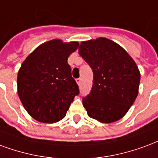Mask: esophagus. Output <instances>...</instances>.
<instances>
[{
	"label": "esophagus",
	"instance_id": "1",
	"mask_svg": "<svg viewBox=\"0 0 158 158\" xmlns=\"http://www.w3.org/2000/svg\"><path fill=\"white\" fill-rule=\"evenodd\" d=\"M76 81H77V82L78 85H81V78H77Z\"/></svg>",
	"mask_w": 158,
	"mask_h": 158
}]
</instances>
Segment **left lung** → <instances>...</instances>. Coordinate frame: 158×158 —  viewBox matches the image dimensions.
<instances>
[{
    "instance_id": "obj_1",
    "label": "left lung",
    "mask_w": 158,
    "mask_h": 158,
    "mask_svg": "<svg viewBox=\"0 0 158 158\" xmlns=\"http://www.w3.org/2000/svg\"><path fill=\"white\" fill-rule=\"evenodd\" d=\"M78 51L93 73L92 90L82 98L88 116L102 123L120 119L137 97L140 75L135 62L105 38L84 41Z\"/></svg>"
}]
</instances>
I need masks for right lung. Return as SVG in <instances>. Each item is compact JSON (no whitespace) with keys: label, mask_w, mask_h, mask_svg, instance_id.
<instances>
[{"label":"right lung","mask_w":158,"mask_h":158,"mask_svg":"<svg viewBox=\"0 0 158 158\" xmlns=\"http://www.w3.org/2000/svg\"><path fill=\"white\" fill-rule=\"evenodd\" d=\"M78 46L77 42L50 40L39 46L21 65L18 96L34 119L43 123L60 121L80 93L67 62Z\"/></svg>","instance_id":"add662e5"}]
</instances>
